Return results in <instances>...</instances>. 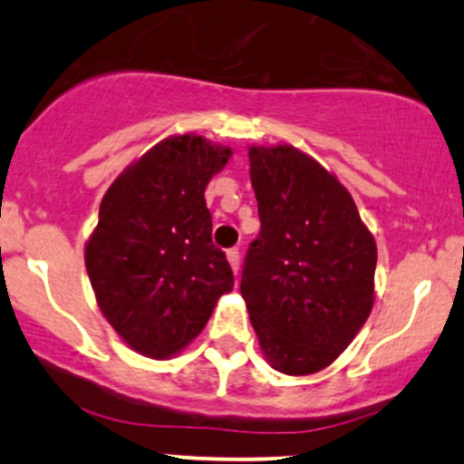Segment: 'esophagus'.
I'll return each mask as SVG.
<instances>
[{"mask_svg": "<svg viewBox=\"0 0 464 464\" xmlns=\"http://www.w3.org/2000/svg\"><path fill=\"white\" fill-rule=\"evenodd\" d=\"M227 259H228V264H231V270H233V275H239V264H242V262H239V250L237 248H231V250H228V253H227Z\"/></svg>", "mask_w": 464, "mask_h": 464, "instance_id": "34e87169", "label": "esophagus"}]
</instances>
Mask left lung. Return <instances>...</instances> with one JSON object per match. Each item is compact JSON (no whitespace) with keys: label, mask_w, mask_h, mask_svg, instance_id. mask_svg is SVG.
<instances>
[{"label":"left lung","mask_w":464,"mask_h":464,"mask_svg":"<svg viewBox=\"0 0 464 464\" xmlns=\"http://www.w3.org/2000/svg\"><path fill=\"white\" fill-rule=\"evenodd\" d=\"M262 231L242 270L246 310L266 360L285 375L327 369L375 301L377 246L353 198L290 143L250 146Z\"/></svg>","instance_id":"obj_1"}]
</instances>
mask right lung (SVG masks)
<instances>
[{
	"mask_svg": "<svg viewBox=\"0 0 464 464\" xmlns=\"http://www.w3.org/2000/svg\"><path fill=\"white\" fill-rule=\"evenodd\" d=\"M231 154L194 132L172 135L132 161L104 194L84 266L104 318L146 358L183 351L233 290L205 202L207 185Z\"/></svg>",
	"mask_w": 464,
	"mask_h": 464,
	"instance_id": "add662e5",
	"label": "right lung"
}]
</instances>
